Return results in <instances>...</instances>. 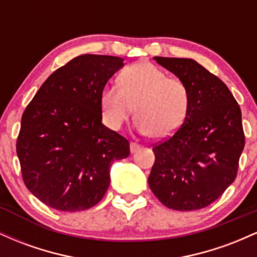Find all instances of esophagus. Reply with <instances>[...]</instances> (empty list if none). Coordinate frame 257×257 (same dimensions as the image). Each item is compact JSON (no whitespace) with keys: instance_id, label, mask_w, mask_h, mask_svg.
I'll use <instances>...</instances> for the list:
<instances>
[{"instance_id":"esophagus-1","label":"esophagus","mask_w":257,"mask_h":257,"mask_svg":"<svg viewBox=\"0 0 257 257\" xmlns=\"http://www.w3.org/2000/svg\"><path fill=\"white\" fill-rule=\"evenodd\" d=\"M140 149V145H139V144H137V143H131V152L132 153H134V152H137L138 150Z\"/></svg>"}]
</instances>
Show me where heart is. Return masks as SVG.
Here are the masks:
<instances>
[{
	"mask_svg": "<svg viewBox=\"0 0 257 257\" xmlns=\"http://www.w3.org/2000/svg\"><path fill=\"white\" fill-rule=\"evenodd\" d=\"M190 101V89L181 78L169 77L149 61L125 67L118 85H105L100 94L102 117L111 129H120L135 107L138 129L155 139L178 131L187 117Z\"/></svg>",
	"mask_w": 257,
	"mask_h": 257,
	"instance_id": "b5f03b06",
	"label": "heart"
}]
</instances>
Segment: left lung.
Segmentation results:
<instances>
[{"mask_svg": "<svg viewBox=\"0 0 257 257\" xmlns=\"http://www.w3.org/2000/svg\"><path fill=\"white\" fill-rule=\"evenodd\" d=\"M155 59L187 84L191 101L181 126L153 145L150 188L167 208L198 210L237 178L245 145L240 107L227 85L197 61Z\"/></svg>", "mask_w": 257, "mask_h": 257, "instance_id": "left-lung-1", "label": "left lung"}]
</instances>
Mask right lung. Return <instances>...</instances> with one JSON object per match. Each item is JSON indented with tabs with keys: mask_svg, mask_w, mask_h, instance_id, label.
<instances>
[{
	"mask_svg": "<svg viewBox=\"0 0 257 257\" xmlns=\"http://www.w3.org/2000/svg\"><path fill=\"white\" fill-rule=\"evenodd\" d=\"M123 65L84 54L59 67L26 106L17 139L23 181L46 205L87 210L102 199L110 167L131 153L129 141L101 123L100 94Z\"/></svg>",
	"mask_w": 257,
	"mask_h": 257,
	"instance_id": "add662e5",
	"label": "right lung"
}]
</instances>
